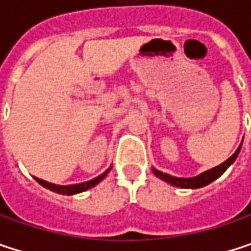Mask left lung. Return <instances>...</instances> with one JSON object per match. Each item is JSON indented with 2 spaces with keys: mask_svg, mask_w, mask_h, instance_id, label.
<instances>
[{
  "mask_svg": "<svg viewBox=\"0 0 251 251\" xmlns=\"http://www.w3.org/2000/svg\"><path fill=\"white\" fill-rule=\"evenodd\" d=\"M240 150H241V145L237 148V151H235L226 161H224L223 164H220V166H217V167H214V169H211V170H206V172L201 173V175L196 176V177H189V178L175 177V176L166 175V173H163V172H158V170H155V169H152V172H154V175L157 176V177H160L161 180L170 183L172 186H176V187H181V189H198V187H203V186L212 183L214 180H217L220 176L226 172V169L235 161V158H237Z\"/></svg>",
  "mask_w": 251,
  "mask_h": 251,
  "instance_id": "8db88e82",
  "label": "left lung"
}]
</instances>
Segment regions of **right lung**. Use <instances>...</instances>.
<instances>
[{
  "label": "right lung",
  "mask_w": 251,
  "mask_h": 251,
  "mask_svg": "<svg viewBox=\"0 0 251 251\" xmlns=\"http://www.w3.org/2000/svg\"><path fill=\"white\" fill-rule=\"evenodd\" d=\"M109 172H110V169H107L103 175H100L99 177H94L93 180H88V181H84V183H78V184H70V186H59V184H53V183L45 181V180L37 178V177H34V178H36V181H37L39 184H42L43 187H46V189H49V190H52V192H56V193H59V195H75V193H79V192L88 190L90 187H93V186H96L97 183H100V181L107 176Z\"/></svg>",
  "instance_id": "obj_1"
}]
</instances>
